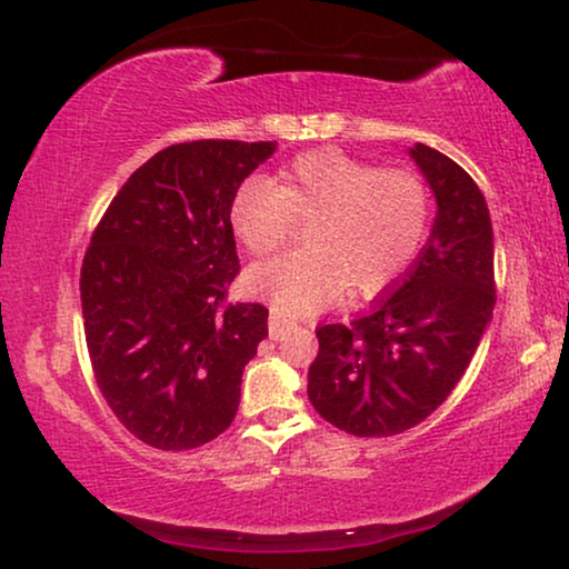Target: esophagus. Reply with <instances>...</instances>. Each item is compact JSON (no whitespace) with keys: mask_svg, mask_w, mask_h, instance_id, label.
<instances>
[{"mask_svg":"<svg viewBox=\"0 0 569 569\" xmlns=\"http://www.w3.org/2000/svg\"><path fill=\"white\" fill-rule=\"evenodd\" d=\"M291 320H286L283 315L278 312V309H270V320H268V332H270V338L272 340H278V338H283V332L291 328Z\"/></svg>","mask_w":569,"mask_h":569,"instance_id":"34e87169","label":"esophagus"}]
</instances>
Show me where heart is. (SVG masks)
<instances>
[{
  "mask_svg": "<svg viewBox=\"0 0 569 569\" xmlns=\"http://www.w3.org/2000/svg\"><path fill=\"white\" fill-rule=\"evenodd\" d=\"M429 189L411 169H380L322 148L301 153L278 184L252 177L231 200V229L247 252L268 254L309 218L305 244L247 272L249 291L283 315H309L343 297H377L419 254Z\"/></svg>",
  "mask_w": 569,
  "mask_h": 569,
  "instance_id": "1",
  "label": "heart"
}]
</instances>
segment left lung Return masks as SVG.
<instances>
[{
	"instance_id": "left-lung-1",
	"label": "left lung",
	"mask_w": 569,
	"mask_h": 569,
	"mask_svg": "<svg viewBox=\"0 0 569 569\" xmlns=\"http://www.w3.org/2000/svg\"><path fill=\"white\" fill-rule=\"evenodd\" d=\"M437 200L427 247L388 297L346 325H320L309 400L332 427L392 437L448 400L495 309V237L481 189L429 146L411 148Z\"/></svg>"
}]
</instances>
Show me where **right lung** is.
Here are the masks:
<instances>
[{
	"label": "right lung",
	"mask_w": 569,
	"mask_h": 569,
	"mask_svg": "<svg viewBox=\"0 0 569 569\" xmlns=\"http://www.w3.org/2000/svg\"><path fill=\"white\" fill-rule=\"evenodd\" d=\"M276 142L194 140L140 166L96 226L80 270L98 390L156 450L223 435L268 336L262 305H229L239 276L231 200Z\"/></svg>",
	"instance_id": "1"
}]
</instances>
